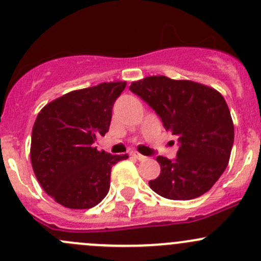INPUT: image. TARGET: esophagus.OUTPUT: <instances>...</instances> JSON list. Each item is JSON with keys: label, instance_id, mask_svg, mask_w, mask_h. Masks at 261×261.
<instances>
[{"label": "esophagus", "instance_id": "1", "mask_svg": "<svg viewBox=\"0 0 261 261\" xmlns=\"http://www.w3.org/2000/svg\"><path fill=\"white\" fill-rule=\"evenodd\" d=\"M130 155L133 158H135V159H138V160H144V159H145V156H144V155H141L140 152H138V151H131Z\"/></svg>", "mask_w": 261, "mask_h": 261}]
</instances>
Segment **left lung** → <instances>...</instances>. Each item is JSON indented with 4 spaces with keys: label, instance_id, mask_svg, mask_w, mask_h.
<instances>
[{
    "label": "left lung",
    "instance_id": "obj_1",
    "mask_svg": "<svg viewBox=\"0 0 261 261\" xmlns=\"http://www.w3.org/2000/svg\"><path fill=\"white\" fill-rule=\"evenodd\" d=\"M130 91L156 112L165 130L178 136L174 160L158 156L155 193L174 201L197 198L225 172L233 145V122L220 92L192 81L152 75L133 82Z\"/></svg>",
    "mask_w": 261,
    "mask_h": 261
}]
</instances>
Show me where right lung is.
Returning a JSON list of instances; mask_svg holds the SVG:
<instances>
[{"mask_svg":"<svg viewBox=\"0 0 261 261\" xmlns=\"http://www.w3.org/2000/svg\"><path fill=\"white\" fill-rule=\"evenodd\" d=\"M126 82L101 83L72 91L46 105L31 135L34 173L46 194L72 210L98 204L110 191L112 165L128 155L94 146L109 131L115 101Z\"/></svg>","mask_w":261,"mask_h":261,"instance_id":"add662e5","label":"right lung"}]
</instances>
